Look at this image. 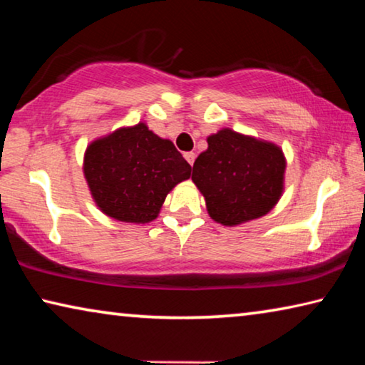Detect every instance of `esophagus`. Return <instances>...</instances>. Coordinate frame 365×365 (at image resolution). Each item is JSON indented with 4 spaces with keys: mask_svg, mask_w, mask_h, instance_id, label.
<instances>
[{
    "mask_svg": "<svg viewBox=\"0 0 365 365\" xmlns=\"http://www.w3.org/2000/svg\"><path fill=\"white\" fill-rule=\"evenodd\" d=\"M183 156H185V159H187V160H188V164H190V165H193V163H195V159H196V154H195L193 151H188V153H185V154H183Z\"/></svg>",
    "mask_w": 365,
    "mask_h": 365,
    "instance_id": "1",
    "label": "esophagus"
}]
</instances>
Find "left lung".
Instances as JSON below:
<instances>
[{"label": "left lung", "mask_w": 365, "mask_h": 365, "mask_svg": "<svg viewBox=\"0 0 365 365\" xmlns=\"http://www.w3.org/2000/svg\"><path fill=\"white\" fill-rule=\"evenodd\" d=\"M285 165L279 146L222 128L196 158L191 180L205 196L209 215L232 227L262 217L277 205Z\"/></svg>", "instance_id": "8db88e82"}]
</instances>
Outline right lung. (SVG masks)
<instances>
[{
	"label": "right lung",
	"instance_id": "right-lung-1",
	"mask_svg": "<svg viewBox=\"0 0 365 365\" xmlns=\"http://www.w3.org/2000/svg\"><path fill=\"white\" fill-rule=\"evenodd\" d=\"M83 172L104 214L146 224L158 217L169 191L190 178L191 165L172 141L140 122L95 140L86 148Z\"/></svg>",
	"mask_w": 365,
	"mask_h": 365
}]
</instances>
